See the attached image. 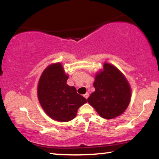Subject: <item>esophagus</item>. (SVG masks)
<instances>
[{"mask_svg":"<svg viewBox=\"0 0 159 159\" xmlns=\"http://www.w3.org/2000/svg\"><path fill=\"white\" fill-rule=\"evenodd\" d=\"M84 97L86 99H88V98L89 97V93H85V94L84 95Z\"/></svg>","mask_w":159,"mask_h":159,"instance_id":"esophagus-1","label":"esophagus"}]
</instances>
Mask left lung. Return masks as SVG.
Wrapping results in <instances>:
<instances>
[{"instance_id":"obj_1","label":"left lung","mask_w":159,"mask_h":159,"mask_svg":"<svg viewBox=\"0 0 159 159\" xmlns=\"http://www.w3.org/2000/svg\"><path fill=\"white\" fill-rule=\"evenodd\" d=\"M88 102L100 116L111 119L125 112L131 100V88L123 73L114 65L105 62L103 70L96 73Z\"/></svg>"}]
</instances>
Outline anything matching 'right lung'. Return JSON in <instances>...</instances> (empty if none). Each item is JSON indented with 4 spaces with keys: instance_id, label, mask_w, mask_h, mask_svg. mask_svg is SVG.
Segmentation results:
<instances>
[{
    "instance_id": "1",
    "label": "right lung",
    "mask_w": 159,
    "mask_h": 159,
    "mask_svg": "<svg viewBox=\"0 0 159 159\" xmlns=\"http://www.w3.org/2000/svg\"><path fill=\"white\" fill-rule=\"evenodd\" d=\"M69 76L61 64L49 65L41 75L38 85V97L41 107L54 120L66 122L75 119L80 106L87 103L75 87L66 84Z\"/></svg>"
}]
</instances>
